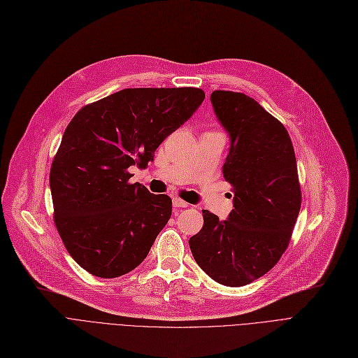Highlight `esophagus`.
Wrapping results in <instances>:
<instances>
[{
  "label": "esophagus",
  "instance_id": "esophagus-1",
  "mask_svg": "<svg viewBox=\"0 0 358 358\" xmlns=\"http://www.w3.org/2000/svg\"><path fill=\"white\" fill-rule=\"evenodd\" d=\"M173 206H174V209H181V208H187V206H189V203H185L184 200H181L178 197H174L173 199Z\"/></svg>",
  "mask_w": 358,
  "mask_h": 358
}]
</instances>
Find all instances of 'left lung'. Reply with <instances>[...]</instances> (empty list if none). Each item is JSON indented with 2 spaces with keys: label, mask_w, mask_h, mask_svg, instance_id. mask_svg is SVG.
Wrapping results in <instances>:
<instances>
[{
  "label": "left lung",
  "mask_w": 358,
  "mask_h": 358,
  "mask_svg": "<svg viewBox=\"0 0 358 358\" xmlns=\"http://www.w3.org/2000/svg\"><path fill=\"white\" fill-rule=\"evenodd\" d=\"M210 101L231 141L223 177L234 187V209L227 220L203 210L189 243L206 274L241 287L268 273L289 245L302 203L297 165L286 127L254 99L213 91Z\"/></svg>",
  "instance_id": "obj_1"
}]
</instances>
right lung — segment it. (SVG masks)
Returning <instances> with one entry per match:
<instances>
[{
    "instance_id": "obj_1",
    "label": "right lung",
    "mask_w": 358,
    "mask_h": 358,
    "mask_svg": "<svg viewBox=\"0 0 358 358\" xmlns=\"http://www.w3.org/2000/svg\"><path fill=\"white\" fill-rule=\"evenodd\" d=\"M203 100L192 87L126 88L83 107L65 129L49 176L55 224L90 274L115 278L146 258L173 201L129 184L127 168H146Z\"/></svg>"
}]
</instances>
